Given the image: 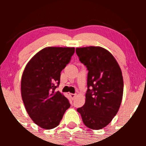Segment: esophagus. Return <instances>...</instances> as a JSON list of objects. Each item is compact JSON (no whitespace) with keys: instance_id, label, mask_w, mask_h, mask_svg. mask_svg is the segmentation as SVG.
Returning a JSON list of instances; mask_svg holds the SVG:
<instances>
[{"instance_id":"obj_1","label":"esophagus","mask_w":146,"mask_h":146,"mask_svg":"<svg viewBox=\"0 0 146 146\" xmlns=\"http://www.w3.org/2000/svg\"><path fill=\"white\" fill-rule=\"evenodd\" d=\"M69 95L70 97H71V98L72 100H74L75 97H76V94H73V93H69Z\"/></svg>"}]
</instances>
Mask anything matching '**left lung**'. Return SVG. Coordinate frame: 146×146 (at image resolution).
I'll return each instance as SVG.
<instances>
[{
  "instance_id": "1",
  "label": "left lung",
  "mask_w": 146,
  "mask_h": 146,
  "mask_svg": "<svg viewBox=\"0 0 146 146\" xmlns=\"http://www.w3.org/2000/svg\"><path fill=\"white\" fill-rule=\"evenodd\" d=\"M77 56L88 70L86 102L77 111L93 130L106 126L116 115L122 100L123 81L113 55L100 46L76 48Z\"/></svg>"
}]
</instances>
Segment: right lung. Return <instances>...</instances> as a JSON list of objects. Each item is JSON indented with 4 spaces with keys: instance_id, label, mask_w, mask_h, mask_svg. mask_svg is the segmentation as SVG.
Listing matches in <instances>:
<instances>
[{
    "instance_id": "obj_1",
    "label": "right lung",
    "mask_w": 146,
    "mask_h": 146,
    "mask_svg": "<svg viewBox=\"0 0 146 146\" xmlns=\"http://www.w3.org/2000/svg\"><path fill=\"white\" fill-rule=\"evenodd\" d=\"M74 47H46L27 64L21 80L23 101L29 117L41 128L50 129L60 124L69 101L59 91L60 73L70 62Z\"/></svg>"
}]
</instances>
